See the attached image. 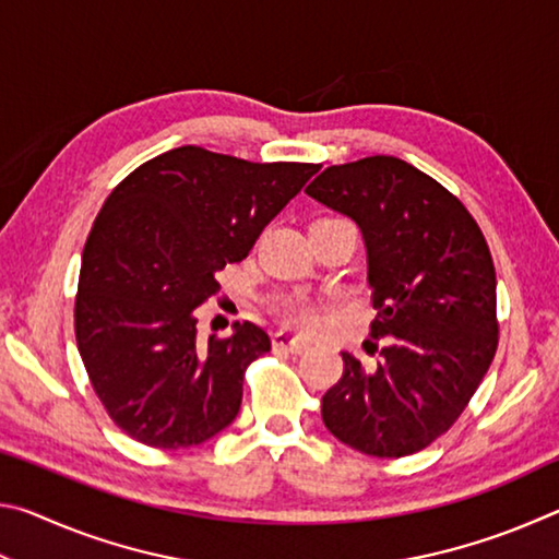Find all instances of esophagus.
<instances>
[{"label": "esophagus", "mask_w": 559, "mask_h": 559, "mask_svg": "<svg viewBox=\"0 0 559 559\" xmlns=\"http://www.w3.org/2000/svg\"><path fill=\"white\" fill-rule=\"evenodd\" d=\"M273 349H283V353H290V355H302V353H308L310 345L306 343V340L293 337L288 333H276L273 335Z\"/></svg>", "instance_id": "esophagus-1"}]
</instances>
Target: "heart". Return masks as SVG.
Masks as SVG:
<instances>
[{
	"instance_id": "heart-1",
	"label": "heart",
	"mask_w": 559,
	"mask_h": 559,
	"mask_svg": "<svg viewBox=\"0 0 559 559\" xmlns=\"http://www.w3.org/2000/svg\"><path fill=\"white\" fill-rule=\"evenodd\" d=\"M283 318L288 320L293 328H313L318 323V308L308 298H290L283 306Z\"/></svg>"
}]
</instances>
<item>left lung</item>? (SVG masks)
<instances>
[{"mask_svg": "<svg viewBox=\"0 0 559 559\" xmlns=\"http://www.w3.org/2000/svg\"><path fill=\"white\" fill-rule=\"evenodd\" d=\"M306 192L359 226L377 310L370 333L384 343L374 367L343 353L345 372L320 414L349 449L409 456L451 429L493 362L488 243L449 189L400 157L333 165Z\"/></svg>", "mask_w": 559, "mask_h": 559, "instance_id": "left-lung-1", "label": "left lung"}]
</instances>
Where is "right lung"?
I'll use <instances>...</instances> for the list:
<instances>
[{"label": "right lung", "mask_w": 559, "mask_h": 559, "mask_svg": "<svg viewBox=\"0 0 559 559\" xmlns=\"http://www.w3.org/2000/svg\"><path fill=\"white\" fill-rule=\"evenodd\" d=\"M318 169L185 145L112 189L83 246L75 343L98 400L128 437L189 449L236 419L246 367L271 340L259 325L236 323L229 337L200 343L194 308Z\"/></svg>", "instance_id": "add662e5"}]
</instances>
